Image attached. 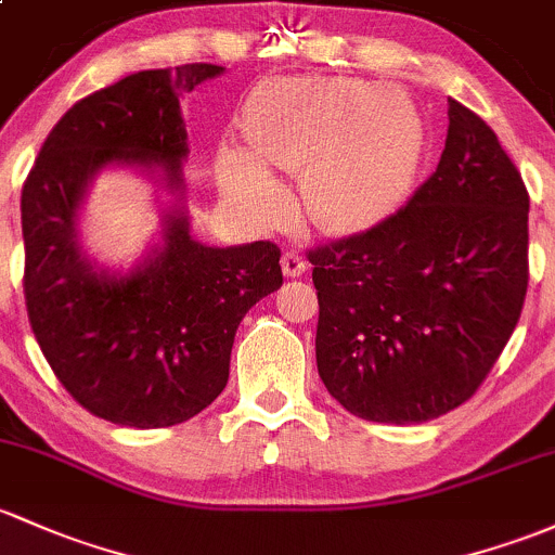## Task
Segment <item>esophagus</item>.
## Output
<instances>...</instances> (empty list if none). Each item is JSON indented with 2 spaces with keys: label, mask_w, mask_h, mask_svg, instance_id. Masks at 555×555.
I'll return each mask as SVG.
<instances>
[{
  "label": "esophagus",
  "mask_w": 555,
  "mask_h": 555,
  "mask_svg": "<svg viewBox=\"0 0 555 555\" xmlns=\"http://www.w3.org/2000/svg\"><path fill=\"white\" fill-rule=\"evenodd\" d=\"M304 270H307V259H304L301 251L291 248V251L283 254V272H285V275L299 278V275H304Z\"/></svg>",
  "instance_id": "obj_1"
}]
</instances>
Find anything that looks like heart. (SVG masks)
I'll return each mask as SVG.
<instances>
[{"instance_id": "b5f03b06", "label": "heart", "mask_w": 555, "mask_h": 555, "mask_svg": "<svg viewBox=\"0 0 555 555\" xmlns=\"http://www.w3.org/2000/svg\"><path fill=\"white\" fill-rule=\"evenodd\" d=\"M251 156L228 151L222 177L264 214L283 206L270 169L304 175L314 222L347 230L386 217L415 180L426 127L402 87L360 79H278L256 92L246 118Z\"/></svg>"}]
</instances>
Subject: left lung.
Returning <instances> with one entry per match:
<instances>
[{
	"instance_id": "1",
	"label": "left lung",
	"mask_w": 555,
	"mask_h": 555,
	"mask_svg": "<svg viewBox=\"0 0 555 555\" xmlns=\"http://www.w3.org/2000/svg\"><path fill=\"white\" fill-rule=\"evenodd\" d=\"M437 171L371 230L307 251L318 373L351 415L423 423L476 395L521 318L529 193L498 137L450 100Z\"/></svg>"
}]
</instances>
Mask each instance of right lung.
<instances>
[{
    "label": "right lung",
    "mask_w": 555,
    "mask_h": 555,
    "mask_svg": "<svg viewBox=\"0 0 555 555\" xmlns=\"http://www.w3.org/2000/svg\"><path fill=\"white\" fill-rule=\"evenodd\" d=\"M222 70H140L87 94L23 182L28 323L65 391L98 418L164 428L198 415L228 386L241 320L283 285L278 243L204 246L182 208L166 214L164 248L124 278L94 270L79 248L76 211L103 166L160 169L166 188L184 193L180 98Z\"/></svg>",
    "instance_id": "right-lung-1"
}]
</instances>
